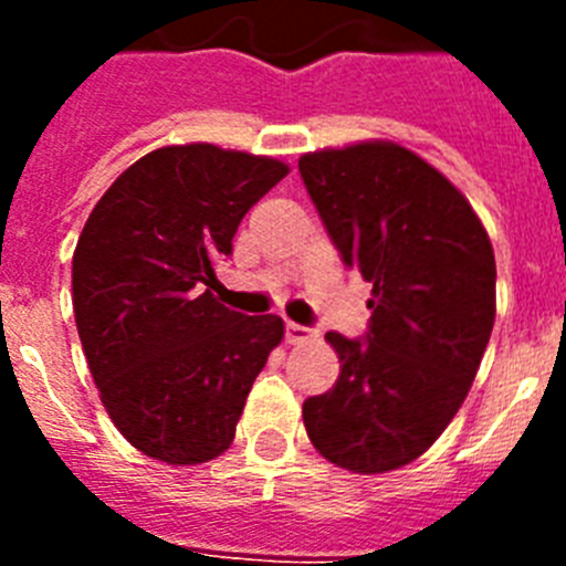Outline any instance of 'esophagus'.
<instances>
[{
    "instance_id": "1",
    "label": "esophagus",
    "mask_w": 566,
    "mask_h": 566,
    "mask_svg": "<svg viewBox=\"0 0 566 566\" xmlns=\"http://www.w3.org/2000/svg\"><path fill=\"white\" fill-rule=\"evenodd\" d=\"M312 337V332H308L306 326H297V323H286V343L289 345H297L303 343V339Z\"/></svg>"
}]
</instances>
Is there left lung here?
<instances>
[{
	"instance_id": "1",
	"label": "left lung",
	"mask_w": 566,
	"mask_h": 566,
	"mask_svg": "<svg viewBox=\"0 0 566 566\" xmlns=\"http://www.w3.org/2000/svg\"><path fill=\"white\" fill-rule=\"evenodd\" d=\"M297 167L343 263L374 286L365 339L326 334L339 377L303 402V422L337 468L397 470L473 385L496 319L493 247L468 198L399 144L319 149Z\"/></svg>"
}]
</instances>
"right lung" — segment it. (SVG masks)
<instances>
[{"instance_id": "right-lung-1", "label": "right lung", "mask_w": 566, "mask_h": 566, "mask_svg": "<svg viewBox=\"0 0 566 566\" xmlns=\"http://www.w3.org/2000/svg\"><path fill=\"white\" fill-rule=\"evenodd\" d=\"M286 175L266 155L161 147L124 169L84 223L73 252L78 337L109 419L147 457L201 464L232 444L283 319L218 303L214 263Z\"/></svg>"}]
</instances>
